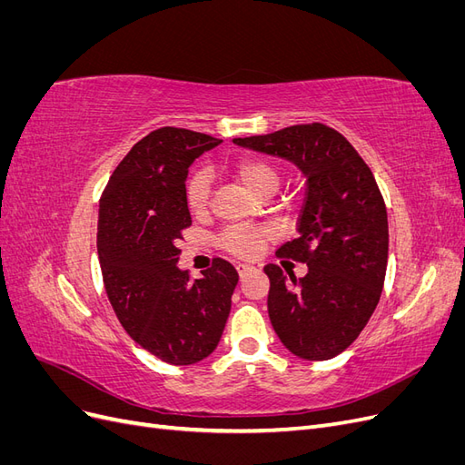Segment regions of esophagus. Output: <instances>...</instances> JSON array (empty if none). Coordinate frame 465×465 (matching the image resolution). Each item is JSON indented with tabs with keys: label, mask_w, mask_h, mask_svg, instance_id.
<instances>
[{
	"label": "esophagus",
	"mask_w": 465,
	"mask_h": 465,
	"mask_svg": "<svg viewBox=\"0 0 465 465\" xmlns=\"http://www.w3.org/2000/svg\"><path fill=\"white\" fill-rule=\"evenodd\" d=\"M236 272H238V275L244 277V275H248L250 272H254V267L246 265V263H238V265H236Z\"/></svg>",
	"instance_id": "obj_1"
}]
</instances>
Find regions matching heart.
Returning <instances> with one entry per match:
<instances>
[{
    "label": "heart",
    "instance_id": "obj_1",
    "mask_svg": "<svg viewBox=\"0 0 465 465\" xmlns=\"http://www.w3.org/2000/svg\"><path fill=\"white\" fill-rule=\"evenodd\" d=\"M227 171L231 176L242 184L254 198L267 200L281 186L279 166L263 157L236 159L229 164ZM186 203L193 215H205L211 205V176L205 171L193 173L186 184ZM270 242V232L258 227H229L219 236L221 250L236 258H256L260 256L265 244Z\"/></svg>",
    "mask_w": 465,
    "mask_h": 465
}]
</instances>
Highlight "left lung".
<instances>
[{"label":"left lung","mask_w":465,"mask_h":465,"mask_svg":"<svg viewBox=\"0 0 465 465\" xmlns=\"http://www.w3.org/2000/svg\"><path fill=\"white\" fill-rule=\"evenodd\" d=\"M232 142L287 159L306 176L299 236L277 254L306 263L308 273L287 279L267 263V312L292 355H340L367 326L386 277L388 213L372 171L340 132L318 122Z\"/></svg>","instance_id":"1"}]
</instances>
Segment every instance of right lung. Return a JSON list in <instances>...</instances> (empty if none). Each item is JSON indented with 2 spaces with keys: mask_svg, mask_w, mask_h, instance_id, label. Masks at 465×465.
I'll return each instance as SVG.
<instances>
[{
  "mask_svg": "<svg viewBox=\"0 0 465 465\" xmlns=\"http://www.w3.org/2000/svg\"><path fill=\"white\" fill-rule=\"evenodd\" d=\"M221 139L159 128L137 142L112 173L98 209L96 248L108 301L135 343L171 364L213 353L231 312L238 273L215 258L202 279L178 270L190 164Z\"/></svg>",
  "mask_w": 465,
  "mask_h": 465,
  "instance_id": "obj_1",
  "label": "right lung"
}]
</instances>
